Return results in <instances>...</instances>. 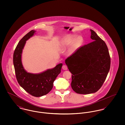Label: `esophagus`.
Masks as SVG:
<instances>
[{"label":"esophagus","instance_id":"obj_1","mask_svg":"<svg viewBox=\"0 0 125 125\" xmlns=\"http://www.w3.org/2000/svg\"><path fill=\"white\" fill-rule=\"evenodd\" d=\"M62 69L64 70H67V69H68L67 66V65H63L62 66Z\"/></svg>","mask_w":125,"mask_h":125}]
</instances>
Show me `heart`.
<instances>
[{
  "instance_id": "obj_1",
  "label": "heart",
  "mask_w": 125,
  "mask_h": 125,
  "mask_svg": "<svg viewBox=\"0 0 125 125\" xmlns=\"http://www.w3.org/2000/svg\"><path fill=\"white\" fill-rule=\"evenodd\" d=\"M75 36L73 35H68L66 36L62 41L63 47L66 48L71 45L70 49L73 52L76 50L81 45L82 41L79 38L74 39Z\"/></svg>"
}]
</instances>
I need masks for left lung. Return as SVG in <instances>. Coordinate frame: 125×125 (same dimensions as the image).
<instances>
[{
  "label": "left lung",
  "instance_id": "8db88e82",
  "mask_svg": "<svg viewBox=\"0 0 125 125\" xmlns=\"http://www.w3.org/2000/svg\"><path fill=\"white\" fill-rule=\"evenodd\" d=\"M93 41L84 45L65 61L72 73L71 87L76 93L88 94L97 92L103 86L111 64L107 45L92 30Z\"/></svg>",
  "mask_w": 125,
  "mask_h": 125
}]
</instances>
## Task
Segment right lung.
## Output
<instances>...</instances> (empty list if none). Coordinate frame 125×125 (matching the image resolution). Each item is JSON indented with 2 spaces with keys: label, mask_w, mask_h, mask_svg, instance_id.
Listing matches in <instances>:
<instances>
[{
  "label": "right lung",
  "mask_w": 125,
  "mask_h": 125,
  "mask_svg": "<svg viewBox=\"0 0 125 125\" xmlns=\"http://www.w3.org/2000/svg\"><path fill=\"white\" fill-rule=\"evenodd\" d=\"M36 31L31 30L19 41L13 53V62L16 77L19 85L30 95L38 97L47 94L53 88V82L61 73L62 63L53 69L39 74L27 73L23 68L21 56L26 41L34 35Z\"/></svg>",
  "instance_id": "add662e5"
}]
</instances>
